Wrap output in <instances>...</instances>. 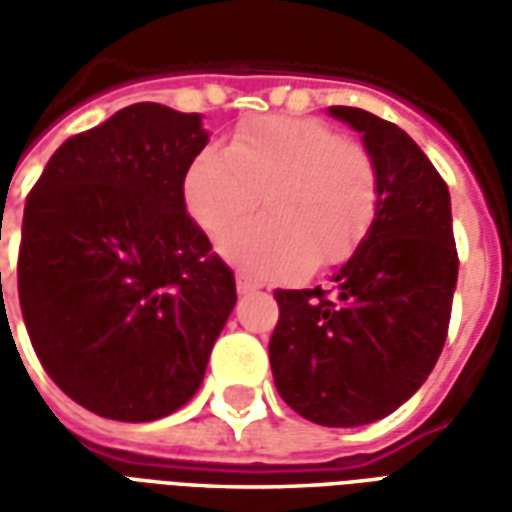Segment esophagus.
<instances>
[{"label":"esophagus","mask_w":512,"mask_h":512,"mask_svg":"<svg viewBox=\"0 0 512 512\" xmlns=\"http://www.w3.org/2000/svg\"><path fill=\"white\" fill-rule=\"evenodd\" d=\"M257 288H260V285H257L255 279L246 277V274H238V277H235V290H238L241 296H244V293H252V290Z\"/></svg>","instance_id":"1"}]
</instances>
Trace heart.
Masks as SVG:
<instances>
[{
    "instance_id": "obj_1",
    "label": "heart",
    "mask_w": 512,
    "mask_h": 512,
    "mask_svg": "<svg viewBox=\"0 0 512 512\" xmlns=\"http://www.w3.org/2000/svg\"><path fill=\"white\" fill-rule=\"evenodd\" d=\"M264 197L267 216L222 238V255L257 279L299 277L351 260L378 213L373 156L312 117H257L227 150L205 147L183 178L191 219L208 235Z\"/></svg>"
}]
</instances>
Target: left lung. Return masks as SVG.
<instances>
[{"label":"left lung","instance_id":"1","mask_svg":"<svg viewBox=\"0 0 512 512\" xmlns=\"http://www.w3.org/2000/svg\"><path fill=\"white\" fill-rule=\"evenodd\" d=\"M329 115L362 134L378 213L332 290H277L271 373L296 414L326 428L384 419L425 384L458 282L450 191L411 136L354 106Z\"/></svg>","mask_w":512,"mask_h":512}]
</instances>
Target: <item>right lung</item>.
I'll use <instances>...</instances> for the list:
<instances>
[{"label":"right lung","mask_w":512,"mask_h":512,"mask_svg":"<svg viewBox=\"0 0 512 512\" xmlns=\"http://www.w3.org/2000/svg\"><path fill=\"white\" fill-rule=\"evenodd\" d=\"M205 145L200 115L126 106L65 139L29 191L21 315L51 381L98 417L186 406L235 307L233 271L183 200Z\"/></svg>","instance_id":"1"}]
</instances>
